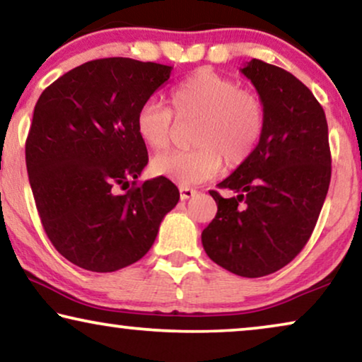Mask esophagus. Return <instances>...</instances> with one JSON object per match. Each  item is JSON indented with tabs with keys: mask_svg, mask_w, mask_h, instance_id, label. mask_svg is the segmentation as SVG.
<instances>
[{
	"mask_svg": "<svg viewBox=\"0 0 362 362\" xmlns=\"http://www.w3.org/2000/svg\"><path fill=\"white\" fill-rule=\"evenodd\" d=\"M196 189H192V187H187V186H180V197L181 201H187L191 199L192 196H196Z\"/></svg>",
	"mask_w": 362,
	"mask_h": 362,
	"instance_id": "34e87169",
	"label": "esophagus"
}]
</instances>
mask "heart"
<instances>
[{
	"label": "heart",
	"instance_id": "1",
	"mask_svg": "<svg viewBox=\"0 0 362 362\" xmlns=\"http://www.w3.org/2000/svg\"><path fill=\"white\" fill-rule=\"evenodd\" d=\"M173 115L177 120L197 117L192 133L196 146L155 156L151 173L181 186L214 177L224 160L230 168L240 166L259 146L265 128L262 98L212 69H199L176 83L170 93V108L155 100L138 108L136 133L150 150L170 146Z\"/></svg>",
	"mask_w": 362,
	"mask_h": 362
}]
</instances>
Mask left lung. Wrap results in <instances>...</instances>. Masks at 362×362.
Returning <instances> with one entry per match:
<instances>
[{
  "instance_id": "1",
  "label": "left lung",
  "mask_w": 362,
  "mask_h": 362,
  "mask_svg": "<svg viewBox=\"0 0 362 362\" xmlns=\"http://www.w3.org/2000/svg\"><path fill=\"white\" fill-rule=\"evenodd\" d=\"M240 72L264 102V135L217 185L237 196L209 191L217 214L201 239L222 269L259 279L290 264L311 237L328 194L331 151L325 110L303 82L259 59Z\"/></svg>"
}]
</instances>
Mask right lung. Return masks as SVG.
<instances>
[{
	"label": "right lung",
	"mask_w": 362,
	"mask_h": 362,
	"mask_svg": "<svg viewBox=\"0 0 362 362\" xmlns=\"http://www.w3.org/2000/svg\"><path fill=\"white\" fill-rule=\"evenodd\" d=\"M171 71L128 57L97 59L59 77L34 107L29 185L49 240L81 269L107 274L135 264L180 201L168 177L136 185L148 163L136 112Z\"/></svg>",
	"instance_id": "1"
}]
</instances>
